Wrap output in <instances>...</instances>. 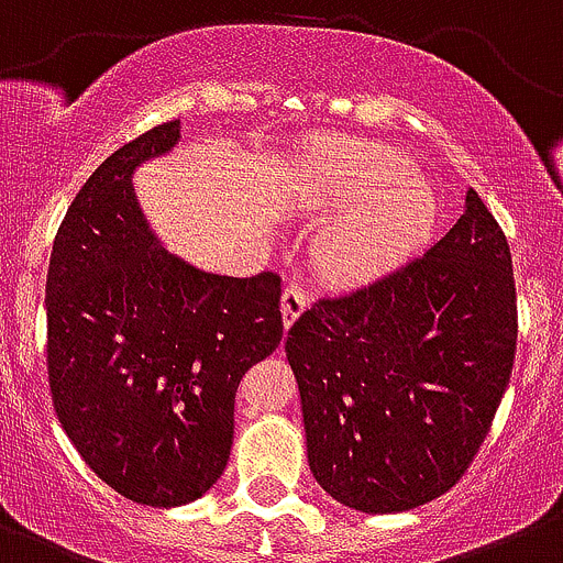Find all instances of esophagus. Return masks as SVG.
<instances>
[{
	"instance_id": "obj_1",
	"label": "esophagus",
	"mask_w": 563,
	"mask_h": 563,
	"mask_svg": "<svg viewBox=\"0 0 563 563\" xmlns=\"http://www.w3.org/2000/svg\"><path fill=\"white\" fill-rule=\"evenodd\" d=\"M309 303V292L307 287L301 285H287L285 292H282V318H285V329H290L301 312L307 309Z\"/></svg>"
}]
</instances>
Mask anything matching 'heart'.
Segmentation results:
<instances>
[{
	"label": "heart",
	"mask_w": 563,
	"mask_h": 563,
	"mask_svg": "<svg viewBox=\"0 0 563 563\" xmlns=\"http://www.w3.org/2000/svg\"><path fill=\"white\" fill-rule=\"evenodd\" d=\"M298 205L330 218L312 262L331 282H362L420 249L437 223V196L400 148L325 135L303 148L292 181Z\"/></svg>",
	"instance_id": "1"
}]
</instances>
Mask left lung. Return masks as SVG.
<instances>
[{"label":"left lung","instance_id":"left-lung-1","mask_svg":"<svg viewBox=\"0 0 563 563\" xmlns=\"http://www.w3.org/2000/svg\"><path fill=\"white\" fill-rule=\"evenodd\" d=\"M285 351L309 470L336 503L395 514L445 495L489 433L517 351L511 251L478 192L426 254L314 301Z\"/></svg>","mask_w":563,"mask_h":563}]
</instances>
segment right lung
Wrapping results in <instances>:
<instances>
[{
	"label": "right lung",
	"mask_w": 563,
	"mask_h": 563,
	"mask_svg": "<svg viewBox=\"0 0 563 563\" xmlns=\"http://www.w3.org/2000/svg\"><path fill=\"white\" fill-rule=\"evenodd\" d=\"M143 132L90 174L46 276V365L57 420L107 486L141 506L198 500L223 475L234 393L282 342V278L218 276L163 249L132 174L179 143Z\"/></svg>",
	"instance_id": "obj_1"
}]
</instances>
